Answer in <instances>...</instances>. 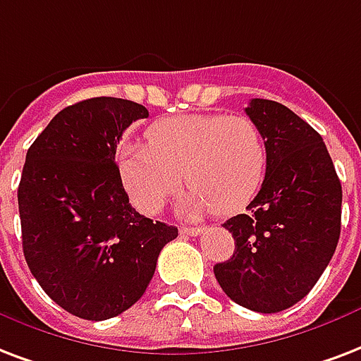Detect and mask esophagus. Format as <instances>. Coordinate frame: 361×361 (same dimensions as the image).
<instances>
[{"mask_svg": "<svg viewBox=\"0 0 361 361\" xmlns=\"http://www.w3.org/2000/svg\"><path fill=\"white\" fill-rule=\"evenodd\" d=\"M202 231H204L202 227H181L180 233L183 236H199Z\"/></svg>", "mask_w": 361, "mask_h": 361, "instance_id": "obj_1", "label": "esophagus"}]
</instances>
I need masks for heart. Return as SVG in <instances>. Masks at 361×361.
Listing matches in <instances>:
<instances>
[{
    "mask_svg": "<svg viewBox=\"0 0 361 361\" xmlns=\"http://www.w3.org/2000/svg\"><path fill=\"white\" fill-rule=\"evenodd\" d=\"M267 147L259 126L246 115L195 114L162 119L145 132V145H125L117 170L132 204L157 214L180 187L183 216L235 214L263 183Z\"/></svg>",
    "mask_w": 361,
    "mask_h": 361,
    "instance_id": "heart-1",
    "label": "heart"
}]
</instances>
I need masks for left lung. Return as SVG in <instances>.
<instances>
[{
	"label": "left lung",
	"instance_id": "1",
	"mask_svg": "<svg viewBox=\"0 0 361 361\" xmlns=\"http://www.w3.org/2000/svg\"><path fill=\"white\" fill-rule=\"evenodd\" d=\"M246 115L265 140V180L247 214L224 224L235 254L214 274L233 301L271 314L301 301L334 257L343 189L324 140L299 115L261 98Z\"/></svg>",
	"mask_w": 361,
	"mask_h": 361
}]
</instances>
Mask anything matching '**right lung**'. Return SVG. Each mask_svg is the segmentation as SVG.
<instances>
[{
	"label": "right lung",
	"mask_w": 361,
	"mask_h": 361,
	"mask_svg": "<svg viewBox=\"0 0 361 361\" xmlns=\"http://www.w3.org/2000/svg\"><path fill=\"white\" fill-rule=\"evenodd\" d=\"M147 115L123 98L77 102L26 153L18 185L24 257L47 295L82 320L130 309L178 236L132 208L115 164L123 132Z\"/></svg>",
	"instance_id": "1"
}]
</instances>
